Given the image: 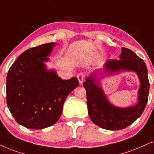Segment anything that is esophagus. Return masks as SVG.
Listing matches in <instances>:
<instances>
[{
	"label": "esophagus",
	"instance_id": "esophagus-1",
	"mask_svg": "<svg viewBox=\"0 0 154 154\" xmlns=\"http://www.w3.org/2000/svg\"><path fill=\"white\" fill-rule=\"evenodd\" d=\"M77 79H78L79 85H82L83 83L84 80H85V75L83 73H79L77 76Z\"/></svg>",
	"mask_w": 154,
	"mask_h": 154
}]
</instances>
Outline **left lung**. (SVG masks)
Wrapping results in <instances>:
<instances>
[{
    "mask_svg": "<svg viewBox=\"0 0 154 154\" xmlns=\"http://www.w3.org/2000/svg\"><path fill=\"white\" fill-rule=\"evenodd\" d=\"M119 59L108 60L103 65V73L101 69H98V72H94L86 78L83 84L87 92L88 113L91 121L108 130H122L130 125L142 114L148 101L149 82L144 60L130 49L123 47ZM121 71H134L140 82L137 103L126 108L117 107L108 101L100 86V76L98 77L99 74L103 78V74L107 75Z\"/></svg>",
    "mask_w": 154,
    "mask_h": 154,
    "instance_id": "obj_1",
    "label": "left lung"
}]
</instances>
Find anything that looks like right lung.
Returning a JSON list of instances; mask_svg holds the SVG:
<instances>
[{
  "label": "right lung",
  "mask_w": 154,
  "mask_h": 154,
  "mask_svg": "<svg viewBox=\"0 0 154 154\" xmlns=\"http://www.w3.org/2000/svg\"><path fill=\"white\" fill-rule=\"evenodd\" d=\"M56 43H48L22 53L8 70L7 105L18 124L33 130L53 125L60 118L64 102L79 86L77 77L65 80L48 62Z\"/></svg>",
  "instance_id": "add662e5"
}]
</instances>
